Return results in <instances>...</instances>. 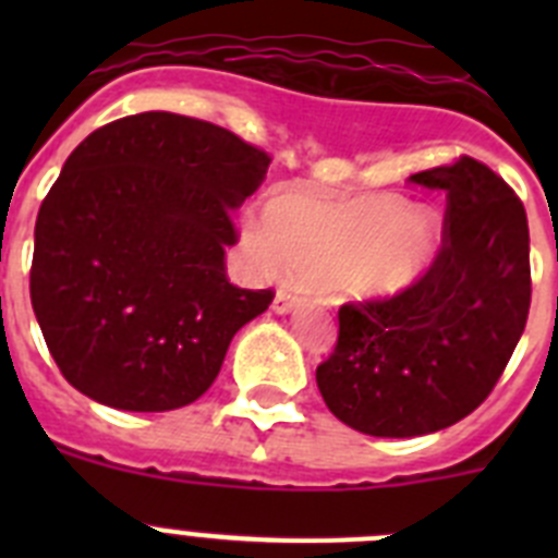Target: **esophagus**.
Wrapping results in <instances>:
<instances>
[{
  "label": "esophagus",
  "mask_w": 558,
  "mask_h": 558,
  "mask_svg": "<svg viewBox=\"0 0 558 558\" xmlns=\"http://www.w3.org/2000/svg\"><path fill=\"white\" fill-rule=\"evenodd\" d=\"M302 302L304 299L299 293H293V290H288V288H279L276 290L274 304H270V307H274L276 315H288V313H293L295 307H302Z\"/></svg>",
  "instance_id": "1"
}]
</instances>
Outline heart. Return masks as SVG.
I'll list each match as a JSON object with an SVG mask.
<instances>
[{
	"label": "heart",
	"mask_w": 558,
	"mask_h": 558,
	"mask_svg": "<svg viewBox=\"0 0 558 558\" xmlns=\"http://www.w3.org/2000/svg\"><path fill=\"white\" fill-rule=\"evenodd\" d=\"M243 240L352 302H391L425 282L445 245V223L430 206L397 195L318 198L295 186L265 201V226L245 223Z\"/></svg>",
	"instance_id": "1"
}]
</instances>
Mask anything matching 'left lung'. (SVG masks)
<instances>
[{
  "label": "left lung",
  "instance_id": "1",
  "mask_svg": "<svg viewBox=\"0 0 558 558\" xmlns=\"http://www.w3.org/2000/svg\"><path fill=\"white\" fill-rule=\"evenodd\" d=\"M445 192V248L391 302L347 304L315 383L352 430L413 438L445 430L489 397L531 307L529 218L511 186L463 156L411 175Z\"/></svg>",
  "mask_w": 558,
  "mask_h": 558
}]
</instances>
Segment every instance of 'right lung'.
I'll use <instances>...</instances> for the list:
<instances>
[{
	"label": "right lung",
	"instance_id": "add662e5",
	"mask_svg": "<svg viewBox=\"0 0 558 558\" xmlns=\"http://www.w3.org/2000/svg\"><path fill=\"white\" fill-rule=\"evenodd\" d=\"M270 159L170 111L108 122L72 150L36 220L29 299L63 377L117 411H175L215 383L270 290L226 279L229 211Z\"/></svg>",
	"mask_w": 558,
	"mask_h": 558
}]
</instances>
